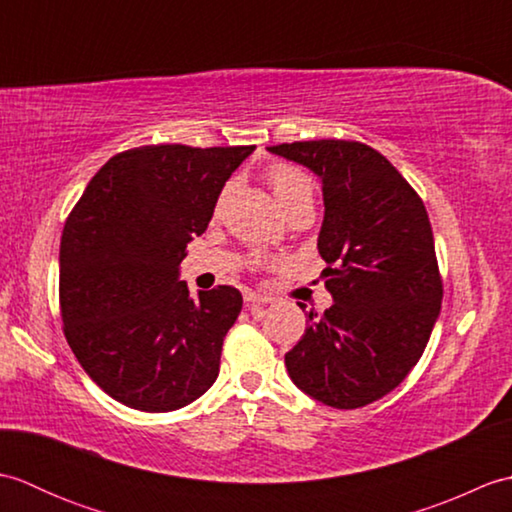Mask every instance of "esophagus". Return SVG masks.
Masks as SVG:
<instances>
[{"label":"esophagus","instance_id":"34e87169","mask_svg":"<svg viewBox=\"0 0 512 512\" xmlns=\"http://www.w3.org/2000/svg\"><path fill=\"white\" fill-rule=\"evenodd\" d=\"M244 301H246V306H259V303H270V297H266V295H257V292H246L244 295Z\"/></svg>","mask_w":512,"mask_h":512}]
</instances>
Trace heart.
<instances>
[{"mask_svg": "<svg viewBox=\"0 0 512 512\" xmlns=\"http://www.w3.org/2000/svg\"><path fill=\"white\" fill-rule=\"evenodd\" d=\"M264 176H266L268 187L275 193V200L284 211L299 200H306V198L312 200V180L308 173H303L299 167H292L288 162H273V165L266 169ZM226 195H228V187L220 193V198H217V204H215L217 211H220V206L224 204Z\"/></svg>", "mask_w": 512, "mask_h": 512, "instance_id": "heart-1", "label": "heart"}]
</instances>
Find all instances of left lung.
<instances>
[{
  "instance_id": "8db88e82",
  "label": "left lung",
  "mask_w": 512,
  "mask_h": 512,
  "mask_svg": "<svg viewBox=\"0 0 512 512\" xmlns=\"http://www.w3.org/2000/svg\"><path fill=\"white\" fill-rule=\"evenodd\" d=\"M321 178L319 255L334 303L286 354L301 391L334 409H358L407 378L442 306V275L427 209L391 162L358 140L268 147Z\"/></svg>"
}]
</instances>
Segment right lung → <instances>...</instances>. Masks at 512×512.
Masks as SVG:
<instances>
[{
    "label": "right lung",
    "instance_id": "right-lung-1",
    "mask_svg": "<svg viewBox=\"0 0 512 512\" xmlns=\"http://www.w3.org/2000/svg\"><path fill=\"white\" fill-rule=\"evenodd\" d=\"M253 145H145L96 171L61 235L59 308L68 345L123 405L162 413L189 405L220 374L242 292L191 299L178 266L209 226L224 182Z\"/></svg>",
    "mask_w": 512,
    "mask_h": 512
}]
</instances>
